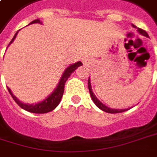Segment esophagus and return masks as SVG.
Listing matches in <instances>:
<instances>
[{
  "instance_id": "obj_1",
  "label": "esophagus",
  "mask_w": 157,
  "mask_h": 157,
  "mask_svg": "<svg viewBox=\"0 0 157 157\" xmlns=\"http://www.w3.org/2000/svg\"><path fill=\"white\" fill-rule=\"evenodd\" d=\"M82 62L84 64H87V63H89V62H90V59L88 56H84L82 58Z\"/></svg>"
}]
</instances>
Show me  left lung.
I'll list each match as a JSON object with an SVG mask.
<instances>
[{
  "mask_svg": "<svg viewBox=\"0 0 157 157\" xmlns=\"http://www.w3.org/2000/svg\"><path fill=\"white\" fill-rule=\"evenodd\" d=\"M134 26V25H133ZM138 33H140V34H141V35L145 36V37H148V34L146 33V31L144 30H142V29H140V28H138ZM88 89H89V92H90V95H91V98L93 100V101L94 102V104L98 107L100 109H101L102 111H105V112H108V113H120V112H124V111H126L128 109H111V108H109V107H108V106L104 105L101 101H100L97 97L95 96V94H94V92L92 91V86H91V81H90V78H88Z\"/></svg>",
  "mask_w": 157,
  "mask_h": 157,
  "instance_id": "1",
  "label": "left lung"
}]
</instances>
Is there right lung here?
Returning <instances> with one entry per match:
<instances>
[{
    "mask_svg": "<svg viewBox=\"0 0 157 157\" xmlns=\"http://www.w3.org/2000/svg\"><path fill=\"white\" fill-rule=\"evenodd\" d=\"M41 24L42 22L40 19H35L33 20V22H31L29 25H32V24ZM17 33L18 31L16 33L15 36L13 37V39L11 40V41L10 42L9 46L14 41V40L16 39V37L17 35ZM82 65V63L81 62H77L73 64H71L70 66H68L65 69V71H63V73L62 75L60 80H59V83L57 84L56 87L54 89V91L52 92L51 94L44 99L43 101H39L35 104H29V103H24L20 101L19 99H17L14 94L10 90V87H8V90L10 92V95L12 96V98L14 99V101L18 104V106H20L23 109L26 110V111H29V112H32V113H37V114H43V113H48V112H50L52 110H54L58 104L61 101V99L63 97V91H64V85H65V82L66 80L70 78L71 74L75 71V70L77 68H78L79 66Z\"/></svg>",
    "mask_w": 157,
    "mask_h": 157,
    "instance_id": "add662e5",
    "label": "right lung"
}]
</instances>
